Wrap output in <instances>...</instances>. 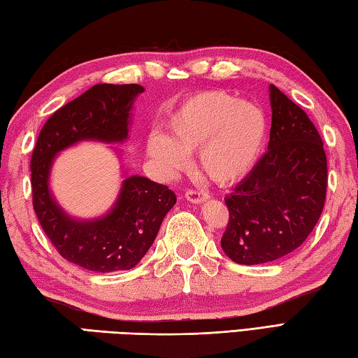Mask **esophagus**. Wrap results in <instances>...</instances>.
I'll return each instance as SVG.
<instances>
[{"label": "esophagus", "mask_w": 358, "mask_h": 358, "mask_svg": "<svg viewBox=\"0 0 358 358\" xmlns=\"http://www.w3.org/2000/svg\"><path fill=\"white\" fill-rule=\"evenodd\" d=\"M185 198L187 201L193 203H201L203 201H207L210 196L207 192H203V189H188V192H185Z\"/></svg>", "instance_id": "obj_1"}]
</instances>
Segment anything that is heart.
Segmentation results:
<instances>
[{
  "instance_id": "b5f03b06",
  "label": "heart",
  "mask_w": 358,
  "mask_h": 358,
  "mask_svg": "<svg viewBox=\"0 0 358 358\" xmlns=\"http://www.w3.org/2000/svg\"><path fill=\"white\" fill-rule=\"evenodd\" d=\"M169 136L148 138L152 159L171 171L187 165V155L198 151L202 173L216 184L244 178L266 147L268 122L261 106L239 101L224 91H203L187 99L169 119Z\"/></svg>"
}]
</instances>
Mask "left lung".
I'll return each mask as SVG.
<instances>
[{"instance_id": "obj_1", "label": "left lung", "mask_w": 358, "mask_h": 358, "mask_svg": "<svg viewBox=\"0 0 358 358\" xmlns=\"http://www.w3.org/2000/svg\"><path fill=\"white\" fill-rule=\"evenodd\" d=\"M268 150L225 196L229 224L225 255L253 266L280 259L300 247L315 227L326 201L327 160L309 115L271 85Z\"/></svg>"}]
</instances>
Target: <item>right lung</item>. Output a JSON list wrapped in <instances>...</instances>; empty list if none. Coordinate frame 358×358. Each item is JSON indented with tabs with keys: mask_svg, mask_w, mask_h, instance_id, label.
Segmentation results:
<instances>
[{
	"mask_svg": "<svg viewBox=\"0 0 358 358\" xmlns=\"http://www.w3.org/2000/svg\"><path fill=\"white\" fill-rule=\"evenodd\" d=\"M141 85L99 83L50 115L31 157L32 206L41 229L62 255L86 271L109 273L133 268L155 243L165 215L176 203L166 185L131 176L109 215L92 222L72 221L52 201L49 169L58 151L82 138L120 142L128 136L131 101Z\"/></svg>",
	"mask_w": 358,
	"mask_h": 358,
	"instance_id": "add662e5",
	"label": "right lung"
}]
</instances>
